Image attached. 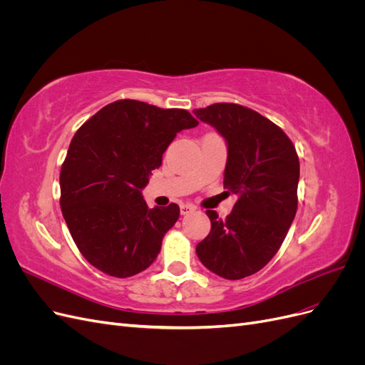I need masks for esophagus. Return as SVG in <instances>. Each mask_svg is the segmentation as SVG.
I'll return each instance as SVG.
<instances>
[{
    "mask_svg": "<svg viewBox=\"0 0 365 365\" xmlns=\"http://www.w3.org/2000/svg\"><path fill=\"white\" fill-rule=\"evenodd\" d=\"M180 210H181V215H190V213L195 212L196 207L192 205V204H181Z\"/></svg>",
    "mask_w": 365,
    "mask_h": 365,
    "instance_id": "esophagus-1",
    "label": "esophagus"
}]
</instances>
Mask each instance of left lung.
I'll return each instance as SVG.
<instances>
[{
    "instance_id": "obj_1",
    "label": "left lung",
    "mask_w": 365,
    "mask_h": 365,
    "mask_svg": "<svg viewBox=\"0 0 365 365\" xmlns=\"http://www.w3.org/2000/svg\"><path fill=\"white\" fill-rule=\"evenodd\" d=\"M193 113L224 137V187L239 196L224 220L207 210L212 230L196 254L219 277L240 280L260 271L282 247L297 213L300 163L288 135L250 108L215 103Z\"/></svg>"
}]
</instances>
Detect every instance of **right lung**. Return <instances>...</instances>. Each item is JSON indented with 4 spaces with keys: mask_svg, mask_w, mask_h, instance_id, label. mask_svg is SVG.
I'll return each mask as SVG.
<instances>
[{
    "mask_svg": "<svg viewBox=\"0 0 365 365\" xmlns=\"http://www.w3.org/2000/svg\"><path fill=\"white\" fill-rule=\"evenodd\" d=\"M185 109L138 101L109 103L76 132L61 169V208L74 244L93 267L126 279L149 268L180 207L149 208L141 190L182 129Z\"/></svg>",
    "mask_w": 365,
    "mask_h": 365,
    "instance_id": "right-lung-1",
    "label": "right lung"
}]
</instances>
